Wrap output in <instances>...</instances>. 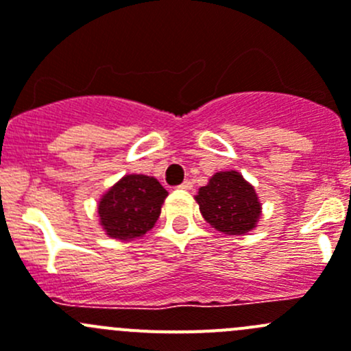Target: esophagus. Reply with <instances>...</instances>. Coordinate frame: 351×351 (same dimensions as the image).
Returning a JSON list of instances; mask_svg holds the SVG:
<instances>
[{"instance_id":"1","label":"esophagus","mask_w":351,"mask_h":351,"mask_svg":"<svg viewBox=\"0 0 351 351\" xmlns=\"http://www.w3.org/2000/svg\"><path fill=\"white\" fill-rule=\"evenodd\" d=\"M179 187L184 191H189V189H193V182H189V180H184Z\"/></svg>"}]
</instances>
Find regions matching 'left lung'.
<instances>
[{
	"label": "left lung",
	"instance_id": "8db88e82",
	"mask_svg": "<svg viewBox=\"0 0 351 351\" xmlns=\"http://www.w3.org/2000/svg\"><path fill=\"white\" fill-rule=\"evenodd\" d=\"M204 220L225 235H245L263 215L254 186L237 171H220L194 196Z\"/></svg>",
	"mask_w": 351,
	"mask_h": 351
}]
</instances>
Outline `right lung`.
Wrapping results in <instances>:
<instances>
[{"instance_id":"1","label":"right lung","mask_w":351,"mask_h":351,"mask_svg":"<svg viewBox=\"0 0 351 351\" xmlns=\"http://www.w3.org/2000/svg\"><path fill=\"white\" fill-rule=\"evenodd\" d=\"M167 196L169 193L155 177H121L100 196L97 204L100 227L107 237L116 241L141 239L157 223Z\"/></svg>"}]
</instances>
